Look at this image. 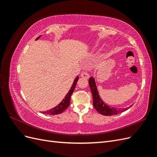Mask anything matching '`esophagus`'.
I'll return each mask as SVG.
<instances>
[{"label":"esophagus","mask_w":157,"mask_h":157,"mask_svg":"<svg viewBox=\"0 0 157 157\" xmlns=\"http://www.w3.org/2000/svg\"><path fill=\"white\" fill-rule=\"evenodd\" d=\"M81 77L85 78H89V74L86 72V71H83L81 73Z\"/></svg>","instance_id":"34e87169"}]
</instances>
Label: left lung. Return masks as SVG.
<instances>
[{"label":"left lung","mask_w":157,"mask_h":157,"mask_svg":"<svg viewBox=\"0 0 157 157\" xmlns=\"http://www.w3.org/2000/svg\"><path fill=\"white\" fill-rule=\"evenodd\" d=\"M89 85L92 94L94 107L98 113L101 114L103 115L109 116L117 115L118 113H120L121 112L128 110V109L132 106L131 105L130 107L126 109H121L120 110H118V109H117L116 108L111 107L110 106L106 105V104L101 100V98L99 97L96 82H95L94 78L93 77H90L89 78Z\"/></svg>","instance_id":"obj_1"}]
</instances>
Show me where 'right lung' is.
Wrapping results in <instances>:
<instances>
[{"mask_svg": "<svg viewBox=\"0 0 157 157\" xmlns=\"http://www.w3.org/2000/svg\"><path fill=\"white\" fill-rule=\"evenodd\" d=\"M40 36H39V37H37L36 40H38L40 38ZM78 80V77H76V78L75 79L73 84L72 85V87L71 88V89L69 90V92L66 95L65 99H63L62 101H61V103L59 104L58 105H57L56 107H54L53 109H51L48 111H46L43 112L44 114H47V115H58V114H60L62 113L65 110L67 109V108L69 106L70 104V100H71V96L72 94L74 92V90L76 86V84H77V81Z\"/></svg>", "mask_w": 157, "mask_h": 157, "instance_id": "1", "label": "right lung"}]
</instances>
